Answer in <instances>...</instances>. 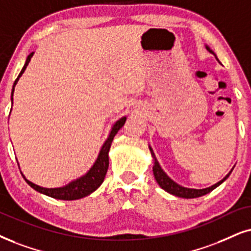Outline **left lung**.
<instances>
[{"label":"left lung","mask_w":251,"mask_h":251,"mask_svg":"<svg viewBox=\"0 0 251 251\" xmlns=\"http://www.w3.org/2000/svg\"><path fill=\"white\" fill-rule=\"evenodd\" d=\"M206 50H207L208 52H211L212 54H214L213 50H212L208 46H206ZM149 151H151V156H153V158H154L153 173H154L155 179H156V182L158 183V185H160L163 190H166L167 192H169V193H171V195H174V196L180 197V198H188V199H190V198H198V197L207 195V193L211 192L212 190H214L215 188H218V186L220 185L221 183H224L225 180L228 178V176H229L230 173H231V170H230V173L227 174L225 178L221 179L220 182H218L217 184H214V185L210 186V188H206V189H188V188H184V186H180L177 183L174 182V180L171 179L170 177L168 176L166 173H164V171L162 170V168H161L160 164H158L156 157H155V154H154L153 149L149 147Z\"/></svg>","instance_id":"1"}]
</instances>
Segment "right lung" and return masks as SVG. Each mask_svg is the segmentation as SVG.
<instances>
[{
    "mask_svg": "<svg viewBox=\"0 0 251 251\" xmlns=\"http://www.w3.org/2000/svg\"><path fill=\"white\" fill-rule=\"evenodd\" d=\"M32 55H33V52L27 55L24 67L22 68L20 75H18V77L15 80L14 87H12V91H11V100H12V96H14L15 85L17 84V82L20 80L22 74H23L25 69H26L28 62H30L31 58H32ZM125 122H126V117H123V118H120L118 120V122H116L112 129H111L109 138L106 139V141L104 142L102 149H100V155H98L96 162L94 163V166L90 168V170H89L84 176L80 177V178H77L76 180H73V182L67 184L66 186H62V188H54V189L43 188V186H39L37 185V184L30 182V180H27L23 176L24 179L26 180V183L31 186V188L37 190L38 192L52 197V198L61 199V201H75V199L83 198V197L90 195L91 192H94L95 190L100 188V185L103 183L104 178H105L107 168H109V151H110L111 144H112L113 138H115V135L118 133L119 129L123 127Z\"/></svg>",
    "mask_w": 251,
    "mask_h": 251,
    "instance_id": "1",
    "label": "right lung"
}]
</instances>
